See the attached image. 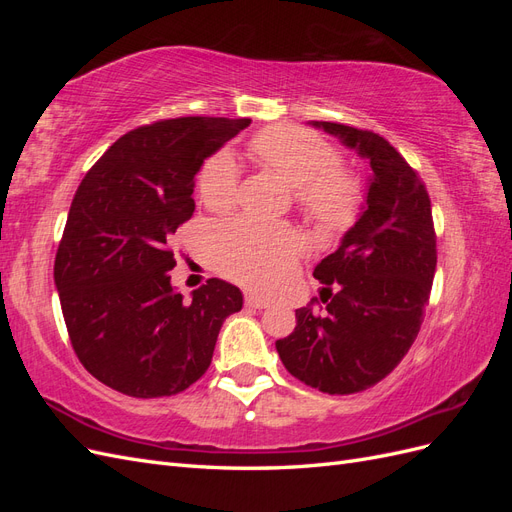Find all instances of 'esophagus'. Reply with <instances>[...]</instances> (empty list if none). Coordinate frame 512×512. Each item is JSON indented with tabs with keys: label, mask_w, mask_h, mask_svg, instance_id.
<instances>
[{
	"label": "esophagus",
	"mask_w": 512,
	"mask_h": 512,
	"mask_svg": "<svg viewBox=\"0 0 512 512\" xmlns=\"http://www.w3.org/2000/svg\"><path fill=\"white\" fill-rule=\"evenodd\" d=\"M245 305L254 307V309H265V307H269V301L262 297H256V294H245Z\"/></svg>",
	"instance_id": "1"
}]
</instances>
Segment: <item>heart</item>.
I'll return each instance as SVG.
<instances>
[{
  "label": "heart",
  "mask_w": 512,
  "mask_h": 512,
  "mask_svg": "<svg viewBox=\"0 0 512 512\" xmlns=\"http://www.w3.org/2000/svg\"><path fill=\"white\" fill-rule=\"evenodd\" d=\"M250 158L292 188L305 218L322 230L348 228L363 207V183L339 166L337 149L299 126H271L247 145ZM239 173L228 153H215L198 175L205 205L226 209L237 198ZM211 262L220 273L256 290L280 284L303 250L301 237L288 226L237 218L220 224L211 235Z\"/></svg>",
  "instance_id": "1"
}]
</instances>
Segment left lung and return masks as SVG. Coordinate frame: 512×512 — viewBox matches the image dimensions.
Here are the masks:
<instances>
[{"mask_svg":"<svg viewBox=\"0 0 512 512\" xmlns=\"http://www.w3.org/2000/svg\"><path fill=\"white\" fill-rule=\"evenodd\" d=\"M369 160L359 220L314 269L322 314L297 309V327L277 339L284 367L312 389L350 395L374 386L404 359L421 331L436 273L431 200L401 153L369 130L314 121Z\"/></svg>","mask_w":512,"mask_h":512,"instance_id":"8db88e82","label":"left lung"}]
</instances>
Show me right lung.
Masks as SVG:
<instances>
[{
  "label": "right lung",
  "instance_id": "obj_1",
  "mask_svg": "<svg viewBox=\"0 0 512 512\" xmlns=\"http://www.w3.org/2000/svg\"><path fill=\"white\" fill-rule=\"evenodd\" d=\"M252 119L179 117L123 134L76 190L55 256L72 348L91 376L130 397H168L211 365L241 290L213 277L192 301L170 284L177 228L194 213L203 162Z\"/></svg>",
  "mask_w": 512,
  "mask_h": 512
}]
</instances>
